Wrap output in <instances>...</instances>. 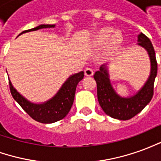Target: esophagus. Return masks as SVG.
Here are the masks:
<instances>
[{
  "label": "esophagus",
  "mask_w": 161,
  "mask_h": 161,
  "mask_svg": "<svg viewBox=\"0 0 161 161\" xmlns=\"http://www.w3.org/2000/svg\"><path fill=\"white\" fill-rule=\"evenodd\" d=\"M93 74H94V70H92L91 68H86L84 70V75L87 76V77H91Z\"/></svg>",
  "instance_id": "1"
}]
</instances>
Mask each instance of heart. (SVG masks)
I'll use <instances>...</instances> for the list:
<instances>
[{"label": "heart", "instance_id": "b5f03b06", "mask_svg": "<svg viewBox=\"0 0 161 161\" xmlns=\"http://www.w3.org/2000/svg\"><path fill=\"white\" fill-rule=\"evenodd\" d=\"M122 42V34L120 31H114L112 28L104 27L97 32L95 34L92 43L96 47L104 46L107 52H111L117 49Z\"/></svg>", "mask_w": 161, "mask_h": 161}]
</instances>
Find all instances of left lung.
Wrapping results in <instances>:
<instances>
[{"label":"left lung","instance_id":"8db88e82","mask_svg":"<svg viewBox=\"0 0 161 161\" xmlns=\"http://www.w3.org/2000/svg\"><path fill=\"white\" fill-rule=\"evenodd\" d=\"M137 46L147 53L150 59V74L142 88L135 94L123 97L116 92L112 85L108 64H104L94 74L97 85V99L106 115L112 118L126 121L131 119L148 104L153 95V84L157 76L155 52L152 43L142 33L137 36Z\"/></svg>","mask_w":161,"mask_h":161}]
</instances>
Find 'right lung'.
I'll return each mask as SVG.
<instances>
[{"label":"right lung","instance_id":"obj_1","mask_svg":"<svg viewBox=\"0 0 161 161\" xmlns=\"http://www.w3.org/2000/svg\"><path fill=\"white\" fill-rule=\"evenodd\" d=\"M55 25H46L42 24L32 29L24 31L19 33L18 36L22 33H29L32 31L42 29V28H53ZM84 71L78 73L72 74L64 81L62 86L58 91L56 94L49 100L43 103H33L28 100L26 97L19 93L14 87L12 82L9 79V86L13 97L14 98L21 108L34 119L35 121L41 123H53L64 118L69 113L73 104L75 92L77 84L84 78Z\"/></svg>","mask_w":161,"mask_h":161}]
</instances>
